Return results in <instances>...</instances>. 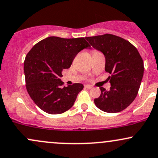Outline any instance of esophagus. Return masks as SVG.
<instances>
[{
  "label": "esophagus",
  "mask_w": 158,
  "mask_h": 158,
  "mask_svg": "<svg viewBox=\"0 0 158 158\" xmlns=\"http://www.w3.org/2000/svg\"><path fill=\"white\" fill-rule=\"evenodd\" d=\"M85 88H88V89H91V88H93V86H91V85H85Z\"/></svg>",
  "instance_id": "34e87169"
}]
</instances>
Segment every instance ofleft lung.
Segmentation results:
<instances>
[{
  "label": "left lung",
  "mask_w": 158,
  "mask_h": 158,
  "mask_svg": "<svg viewBox=\"0 0 158 158\" xmlns=\"http://www.w3.org/2000/svg\"><path fill=\"white\" fill-rule=\"evenodd\" d=\"M96 50L106 57L109 90L101 87V94L94 99L96 106L107 113H117L126 109L135 100L142 81L144 65L137 48L127 40L112 35L85 38Z\"/></svg>",
  "instance_id": "obj_1"
}]
</instances>
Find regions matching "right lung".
<instances>
[{"label": "right lung", "instance_id": "right-lung-1", "mask_svg": "<svg viewBox=\"0 0 158 158\" xmlns=\"http://www.w3.org/2000/svg\"><path fill=\"white\" fill-rule=\"evenodd\" d=\"M90 45L85 38L63 39L50 36L34 45L23 63L26 88L35 105L50 114H62L73 106L84 86L75 83L63 87L61 72Z\"/></svg>", "mask_w": 158, "mask_h": 158}]
</instances>
